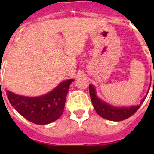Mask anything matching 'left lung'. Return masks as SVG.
I'll use <instances>...</instances> for the list:
<instances>
[{"label":"left lung","instance_id":"left-lung-1","mask_svg":"<svg viewBox=\"0 0 154 154\" xmlns=\"http://www.w3.org/2000/svg\"><path fill=\"white\" fill-rule=\"evenodd\" d=\"M89 93L91 102H92L93 106L95 111L99 116L107 120L114 121V122L123 121L133 116L140 107V105L128 107H115L111 106L102 101L100 98L97 97V96L96 95L95 88L92 85H89ZM145 98L146 96L142 100L141 104L144 101Z\"/></svg>","mask_w":154,"mask_h":154}]
</instances>
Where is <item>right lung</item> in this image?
<instances>
[{
    "mask_svg": "<svg viewBox=\"0 0 154 154\" xmlns=\"http://www.w3.org/2000/svg\"><path fill=\"white\" fill-rule=\"evenodd\" d=\"M74 79L65 80L54 90L40 97L18 95L7 91L11 105L27 120L40 125H48L63 115L66 95Z\"/></svg>",
    "mask_w": 154,
    "mask_h": 154,
    "instance_id": "right-lung-1",
    "label": "right lung"
}]
</instances>
